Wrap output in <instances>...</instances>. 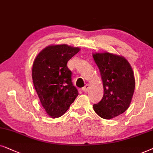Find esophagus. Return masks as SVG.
Listing matches in <instances>:
<instances>
[{"label": "esophagus", "mask_w": 153, "mask_h": 153, "mask_svg": "<svg viewBox=\"0 0 153 153\" xmlns=\"http://www.w3.org/2000/svg\"><path fill=\"white\" fill-rule=\"evenodd\" d=\"M89 88V85H86L85 86L83 87V88L82 89L83 91H85V92H86V91H88V89Z\"/></svg>", "instance_id": "1"}]
</instances>
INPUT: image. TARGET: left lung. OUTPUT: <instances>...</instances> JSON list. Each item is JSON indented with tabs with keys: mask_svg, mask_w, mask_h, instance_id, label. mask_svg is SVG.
Masks as SVG:
<instances>
[{
	"mask_svg": "<svg viewBox=\"0 0 153 153\" xmlns=\"http://www.w3.org/2000/svg\"><path fill=\"white\" fill-rule=\"evenodd\" d=\"M93 58L100 71L103 96L94 104L98 115L105 120L117 117L127 111L135 89V78L128 61L109 52L95 53Z\"/></svg>",
	"mask_w": 153,
	"mask_h": 153,
	"instance_id": "8db88e82",
	"label": "left lung"
}]
</instances>
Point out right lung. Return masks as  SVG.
Instances as JSON below:
<instances>
[{
	"instance_id": "obj_1",
	"label": "right lung",
	"mask_w": 153,
	"mask_h": 153,
	"mask_svg": "<svg viewBox=\"0 0 153 153\" xmlns=\"http://www.w3.org/2000/svg\"><path fill=\"white\" fill-rule=\"evenodd\" d=\"M80 49L68 45H54L44 48L36 56L32 78L40 103L52 118L64 115L78 97L72 73L67 63Z\"/></svg>"
}]
</instances>
